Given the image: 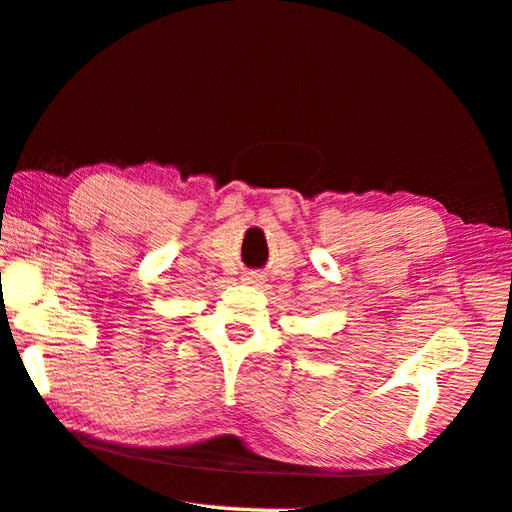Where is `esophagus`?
<instances>
[{
	"instance_id": "34e87169",
	"label": "esophagus",
	"mask_w": 512,
	"mask_h": 512,
	"mask_svg": "<svg viewBox=\"0 0 512 512\" xmlns=\"http://www.w3.org/2000/svg\"><path fill=\"white\" fill-rule=\"evenodd\" d=\"M244 282L246 284H262V275H259V273H246L244 275Z\"/></svg>"
}]
</instances>
